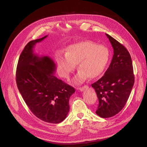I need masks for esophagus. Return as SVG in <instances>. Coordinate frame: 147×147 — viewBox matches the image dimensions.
I'll use <instances>...</instances> for the list:
<instances>
[{"instance_id": "esophagus-1", "label": "esophagus", "mask_w": 147, "mask_h": 147, "mask_svg": "<svg viewBox=\"0 0 147 147\" xmlns=\"http://www.w3.org/2000/svg\"><path fill=\"white\" fill-rule=\"evenodd\" d=\"M88 88V87L87 86H83V87H82L79 88H78V90H80V91H84L85 90L87 89Z\"/></svg>"}]
</instances>
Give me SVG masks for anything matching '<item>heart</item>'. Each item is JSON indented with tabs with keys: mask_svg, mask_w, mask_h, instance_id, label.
<instances>
[{
	"mask_svg": "<svg viewBox=\"0 0 147 147\" xmlns=\"http://www.w3.org/2000/svg\"><path fill=\"white\" fill-rule=\"evenodd\" d=\"M110 59L109 49L90 40L78 42L68 47L65 55L59 54L56 64L59 76L69 79L78 65L79 71L73 79L74 84L100 76L105 70Z\"/></svg>",
	"mask_w": 147,
	"mask_h": 147,
	"instance_id": "heart-1",
	"label": "heart"
}]
</instances>
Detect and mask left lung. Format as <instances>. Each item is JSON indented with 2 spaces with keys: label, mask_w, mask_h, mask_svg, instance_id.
Masks as SVG:
<instances>
[{
  "label": "left lung",
  "mask_w": 147,
  "mask_h": 147,
  "mask_svg": "<svg viewBox=\"0 0 147 147\" xmlns=\"http://www.w3.org/2000/svg\"><path fill=\"white\" fill-rule=\"evenodd\" d=\"M113 49L109 67L104 75L93 83L99 100L96 113L102 118L117 114L127 102L134 83L130 55L117 40L106 34Z\"/></svg>",
  "instance_id": "left-lung-1"
}]
</instances>
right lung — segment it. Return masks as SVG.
I'll use <instances>...</instances> for the list:
<instances>
[{
    "mask_svg": "<svg viewBox=\"0 0 147 147\" xmlns=\"http://www.w3.org/2000/svg\"><path fill=\"white\" fill-rule=\"evenodd\" d=\"M48 35L31 40L21 53L16 70L18 89L30 111L39 119L57 124L69 112L75 89L54 76L56 65L48 56H39L34 48Z\"/></svg>",
    "mask_w": 147,
    "mask_h": 147,
    "instance_id": "add662e5",
    "label": "right lung"
}]
</instances>
